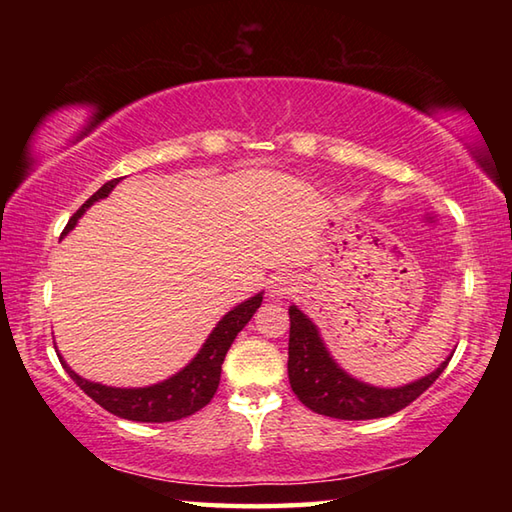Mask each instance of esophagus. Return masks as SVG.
<instances>
[{"mask_svg":"<svg viewBox=\"0 0 512 512\" xmlns=\"http://www.w3.org/2000/svg\"><path fill=\"white\" fill-rule=\"evenodd\" d=\"M292 292H297V279L288 273H277L270 279V295L277 299H286Z\"/></svg>","mask_w":512,"mask_h":512,"instance_id":"34e87169","label":"esophagus"}]
</instances>
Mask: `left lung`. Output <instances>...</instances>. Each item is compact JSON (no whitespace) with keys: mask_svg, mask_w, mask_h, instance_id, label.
I'll return each mask as SVG.
<instances>
[{"mask_svg":"<svg viewBox=\"0 0 512 512\" xmlns=\"http://www.w3.org/2000/svg\"><path fill=\"white\" fill-rule=\"evenodd\" d=\"M290 314V343H288V378L297 398L321 416L339 420H372L385 418L411 405L424 394L449 365L440 363L436 372L424 376L416 383L383 389L372 387L345 374L334 363L321 334L306 314L297 306L288 308Z\"/></svg>","mask_w":512,"mask_h":512,"instance_id":"8db88e82","label":"left lung"}]
</instances>
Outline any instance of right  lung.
<instances>
[{"label":"right lung","instance_id":"right-lung-1","mask_svg":"<svg viewBox=\"0 0 512 512\" xmlns=\"http://www.w3.org/2000/svg\"><path fill=\"white\" fill-rule=\"evenodd\" d=\"M118 182H121V178L105 182L103 187L70 217L63 235L72 231L74 224L79 222V217L85 213V209H90L96 200L107 198ZM262 299H264L262 292H259V295L239 303V306H235L231 312H226L222 321L217 323L215 330L209 334V339H206V343L202 345V350L195 354L193 361L176 376H171L151 387L121 389V387H107L101 383H92V380L81 378L74 369L65 365L61 354L57 356L74 383L79 385L94 402H99L105 411L114 413L118 418L136 420V422H173V420L187 418L191 413L209 405L211 398L215 396L217 385H220L222 363L228 347H231V343L235 341L237 332H242V328L250 321V317H253L257 308L262 306Z\"/></svg>","mask_w":512,"mask_h":512}]
</instances>
